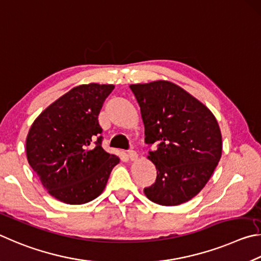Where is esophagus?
<instances>
[{
    "mask_svg": "<svg viewBox=\"0 0 261 261\" xmlns=\"http://www.w3.org/2000/svg\"><path fill=\"white\" fill-rule=\"evenodd\" d=\"M128 158L130 159V161H136V159H138V157H139V154L136 153L134 150H129V151H128Z\"/></svg>",
    "mask_w": 261,
    "mask_h": 261,
    "instance_id": "esophagus-1",
    "label": "esophagus"
}]
</instances>
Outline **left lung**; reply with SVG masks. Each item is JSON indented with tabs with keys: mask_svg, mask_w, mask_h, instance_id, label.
I'll return each instance as SVG.
<instances>
[{
	"mask_svg": "<svg viewBox=\"0 0 261 261\" xmlns=\"http://www.w3.org/2000/svg\"><path fill=\"white\" fill-rule=\"evenodd\" d=\"M140 105L148 158L156 165L154 184L144 188L152 202L172 206L195 197L221 158V132L213 113L170 81L130 85Z\"/></svg>",
	"mask_w": 261,
	"mask_h": 261,
	"instance_id": "left-lung-1",
	"label": "left lung"
}]
</instances>
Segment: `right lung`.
<instances>
[{"instance_id": "add662e5", "label": "right lung", "mask_w": 261, "mask_h": 261, "mask_svg": "<svg viewBox=\"0 0 261 261\" xmlns=\"http://www.w3.org/2000/svg\"><path fill=\"white\" fill-rule=\"evenodd\" d=\"M113 85L74 87L44 110L26 139L27 161L53 197L85 204L104 190L119 158L102 148L98 114Z\"/></svg>"}]
</instances>
